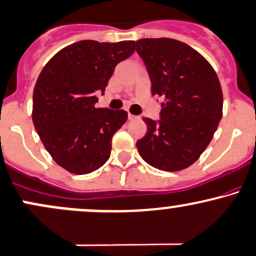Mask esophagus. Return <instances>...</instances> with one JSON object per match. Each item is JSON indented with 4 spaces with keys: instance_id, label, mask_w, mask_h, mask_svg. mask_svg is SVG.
<instances>
[{
    "instance_id": "1",
    "label": "esophagus",
    "mask_w": 256,
    "mask_h": 256,
    "mask_svg": "<svg viewBox=\"0 0 256 256\" xmlns=\"http://www.w3.org/2000/svg\"><path fill=\"white\" fill-rule=\"evenodd\" d=\"M128 120H136V119H138V116H136V115H132V114H130V113L128 114Z\"/></svg>"
}]
</instances>
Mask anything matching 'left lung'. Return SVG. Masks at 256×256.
<instances>
[{
  "mask_svg": "<svg viewBox=\"0 0 256 256\" xmlns=\"http://www.w3.org/2000/svg\"><path fill=\"white\" fill-rule=\"evenodd\" d=\"M152 94L162 97L160 120L143 118L147 134L136 143L146 162L164 171L184 170L206 150L222 118V91L200 53L174 38H141Z\"/></svg>",
  "mask_w": 256,
  "mask_h": 256,
  "instance_id": "obj_1",
  "label": "left lung"
}]
</instances>
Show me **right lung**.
Returning <instances> with one entry per match:
<instances>
[{
    "label": "right lung",
    "instance_id": "1",
    "mask_svg": "<svg viewBox=\"0 0 256 256\" xmlns=\"http://www.w3.org/2000/svg\"><path fill=\"white\" fill-rule=\"evenodd\" d=\"M134 50V41H78L56 53L38 75L34 126L53 160L69 172L90 174L110 156L113 134L128 113L96 108V92H104L116 64Z\"/></svg>",
    "mask_w": 256,
    "mask_h": 256
}]
</instances>
